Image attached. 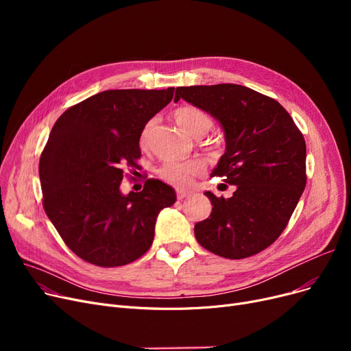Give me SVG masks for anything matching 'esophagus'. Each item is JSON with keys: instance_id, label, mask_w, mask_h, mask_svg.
Listing matches in <instances>:
<instances>
[{"instance_id": "obj_1", "label": "esophagus", "mask_w": 351, "mask_h": 351, "mask_svg": "<svg viewBox=\"0 0 351 351\" xmlns=\"http://www.w3.org/2000/svg\"><path fill=\"white\" fill-rule=\"evenodd\" d=\"M176 196H178L179 200H183V199H186L189 196V192L188 191H183V189H178L176 191Z\"/></svg>"}]
</instances>
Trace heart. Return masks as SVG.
<instances>
[{"label":"heart","instance_id":"heart-1","mask_svg":"<svg viewBox=\"0 0 351 351\" xmlns=\"http://www.w3.org/2000/svg\"><path fill=\"white\" fill-rule=\"evenodd\" d=\"M175 122L193 138L205 136L213 125L212 118L204 112V110L196 106H180L173 112ZM155 126V119L147 121L139 136V143L142 147H146L149 143V138L152 129ZM206 165L200 159H189V160H168L159 168V176L168 183L178 188L189 186L193 178L200 176L205 172Z\"/></svg>","mask_w":351,"mask_h":351}]
</instances>
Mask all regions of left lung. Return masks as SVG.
<instances>
[{
	"mask_svg": "<svg viewBox=\"0 0 351 351\" xmlns=\"http://www.w3.org/2000/svg\"><path fill=\"white\" fill-rule=\"evenodd\" d=\"M225 131L226 152L212 176L225 178L230 197L205 195L212 213L195 225L200 246L245 259L269 247L287 226L306 188V142L287 110L273 98L236 84L176 88Z\"/></svg>",
	"mask_w": 351,
	"mask_h": 351,
	"instance_id": "left-lung-1",
	"label": "left lung"
}]
</instances>
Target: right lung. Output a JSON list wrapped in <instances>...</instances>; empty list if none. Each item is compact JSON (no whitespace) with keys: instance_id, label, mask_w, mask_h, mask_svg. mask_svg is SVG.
Listing matches in <instances>:
<instances>
[{"instance_id":"add662e5","label":"right lung","mask_w":351,"mask_h":351,"mask_svg":"<svg viewBox=\"0 0 351 351\" xmlns=\"http://www.w3.org/2000/svg\"><path fill=\"white\" fill-rule=\"evenodd\" d=\"M168 89H110L68 108L40 159L47 216L65 245L101 267L132 263L154 242L159 212L176 193L158 179L122 195L123 168H138L143 125L173 98Z\"/></svg>"}]
</instances>
